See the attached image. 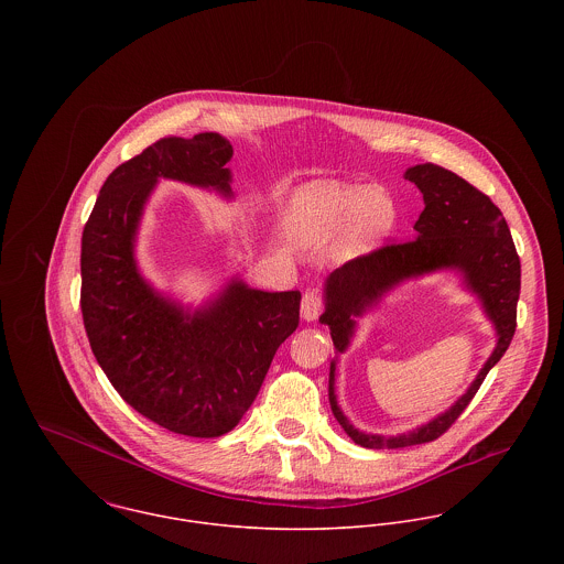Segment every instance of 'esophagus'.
I'll return each mask as SVG.
<instances>
[{
  "mask_svg": "<svg viewBox=\"0 0 564 564\" xmlns=\"http://www.w3.org/2000/svg\"><path fill=\"white\" fill-rule=\"evenodd\" d=\"M300 311H302L304 322H317V317L322 315L323 311V300L319 291H315V289L306 291L304 297H302V308Z\"/></svg>",
  "mask_w": 564,
  "mask_h": 564,
  "instance_id": "1",
  "label": "esophagus"
}]
</instances>
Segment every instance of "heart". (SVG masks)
I'll use <instances>...</instances> for the list:
<instances>
[{
    "mask_svg": "<svg viewBox=\"0 0 564 564\" xmlns=\"http://www.w3.org/2000/svg\"><path fill=\"white\" fill-rule=\"evenodd\" d=\"M389 197L371 186L315 180L289 197L282 213V237L297 251L329 249L349 260L367 253L393 226Z\"/></svg>",
    "mask_w": 564,
    "mask_h": 564,
    "instance_id": "1",
    "label": "heart"
}]
</instances>
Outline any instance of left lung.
Returning a JSON list of instances; mask_svg holds the SVG:
<instances>
[{"mask_svg":"<svg viewBox=\"0 0 564 564\" xmlns=\"http://www.w3.org/2000/svg\"><path fill=\"white\" fill-rule=\"evenodd\" d=\"M403 177L423 193L425 208L414 224L416 237L349 260L325 280V313L319 322L329 327L336 354L349 347L356 317L378 306L395 286L436 271L460 273L463 284L480 300L497 343L465 395L427 423L398 436L367 434L349 423L336 402V360H332L327 387L332 412L347 436L369 449H400L438 438L474 400L486 373L506 354L517 327L521 262L501 210L467 180L438 164H414Z\"/></svg>","mask_w":564,"mask_h":564,"instance_id":"1","label":"left lung"}]
</instances>
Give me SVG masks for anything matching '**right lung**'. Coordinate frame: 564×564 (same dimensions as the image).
<instances>
[{
  "label": "right lung",
  "mask_w": 564,
  "mask_h": 564,
  "mask_svg": "<svg viewBox=\"0 0 564 564\" xmlns=\"http://www.w3.org/2000/svg\"><path fill=\"white\" fill-rule=\"evenodd\" d=\"M232 154L217 132L161 139L108 175L82 232V319L101 371L137 412L197 438L241 421L300 325V291L267 293L230 278L191 308L139 269V226L156 184L177 180L232 199Z\"/></svg>",
  "instance_id": "right-lung-1"
}]
</instances>
